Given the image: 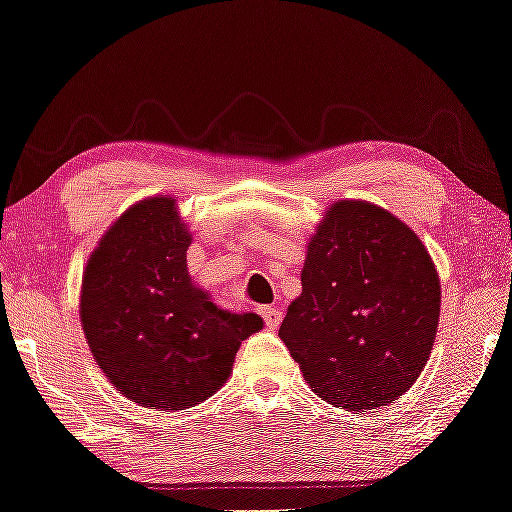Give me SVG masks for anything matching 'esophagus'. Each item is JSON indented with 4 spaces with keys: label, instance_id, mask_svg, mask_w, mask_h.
<instances>
[{
    "label": "esophagus",
    "instance_id": "obj_1",
    "mask_svg": "<svg viewBox=\"0 0 512 512\" xmlns=\"http://www.w3.org/2000/svg\"><path fill=\"white\" fill-rule=\"evenodd\" d=\"M262 317L271 331H276L282 322V312L278 308H273V305H266V308H262Z\"/></svg>",
    "mask_w": 512,
    "mask_h": 512
}]
</instances>
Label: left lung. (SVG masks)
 I'll list each match as a JSON object with an SVG mask.
<instances>
[{"label": "left lung", "mask_w": 512, "mask_h": 512, "mask_svg": "<svg viewBox=\"0 0 512 512\" xmlns=\"http://www.w3.org/2000/svg\"><path fill=\"white\" fill-rule=\"evenodd\" d=\"M301 285L278 335L319 398L363 411L409 391L441 310L439 273L411 227L377 204H331L308 243Z\"/></svg>", "instance_id": "left-lung-1"}]
</instances>
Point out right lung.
I'll return each instance as SVG.
<instances>
[{
    "instance_id": "obj_1",
    "label": "right lung",
    "mask_w": 512,
    "mask_h": 512,
    "mask_svg": "<svg viewBox=\"0 0 512 512\" xmlns=\"http://www.w3.org/2000/svg\"><path fill=\"white\" fill-rule=\"evenodd\" d=\"M188 227L170 195L121 213L91 253L80 319L96 363L140 407L200 404L232 375L234 356L262 329L255 312L220 310L188 276Z\"/></svg>"
}]
</instances>
